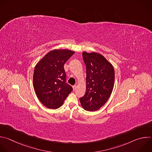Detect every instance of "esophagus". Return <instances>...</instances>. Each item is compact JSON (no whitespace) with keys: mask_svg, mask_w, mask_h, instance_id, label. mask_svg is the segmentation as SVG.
Returning a JSON list of instances; mask_svg holds the SVG:
<instances>
[{"mask_svg":"<svg viewBox=\"0 0 152 152\" xmlns=\"http://www.w3.org/2000/svg\"><path fill=\"white\" fill-rule=\"evenodd\" d=\"M73 90L75 91V90L76 89V88H77V86H76V85H74V86H73Z\"/></svg>","mask_w":152,"mask_h":152,"instance_id":"34e87169","label":"esophagus"}]
</instances>
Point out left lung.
Masks as SVG:
<instances>
[{"label": "left lung", "instance_id": "left-lung-1", "mask_svg": "<svg viewBox=\"0 0 152 152\" xmlns=\"http://www.w3.org/2000/svg\"><path fill=\"white\" fill-rule=\"evenodd\" d=\"M86 69V86L85 95L79 98L82 107L94 112L107 102L115 82L113 66L102 55L96 53H82Z\"/></svg>", "mask_w": 152, "mask_h": 152}]
</instances>
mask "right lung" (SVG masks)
Masks as SVG:
<instances>
[{
	"instance_id": "obj_1",
	"label": "right lung",
	"mask_w": 152,
	"mask_h": 152,
	"mask_svg": "<svg viewBox=\"0 0 152 152\" xmlns=\"http://www.w3.org/2000/svg\"><path fill=\"white\" fill-rule=\"evenodd\" d=\"M75 54L68 49H54L46 54L36 65L33 86L40 102L49 109L61 107L72 87L66 83L65 63Z\"/></svg>"
}]
</instances>
